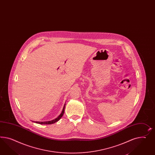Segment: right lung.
<instances>
[{
    "instance_id": "obj_1",
    "label": "right lung",
    "mask_w": 155,
    "mask_h": 155,
    "mask_svg": "<svg viewBox=\"0 0 155 155\" xmlns=\"http://www.w3.org/2000/svg\"><path fill=\"white\" fill-rule=\"evenodd\" d=\"M65 103L64 105V107H63V110L61 112V114L59 115L58 117L57 118H56L54 120H52L51 121H43V122H39V121H32L34 122L35 123H37V124H42V125H50V124H54L55 122H56L57 121H58L62 117V116L64 114V110H65Z\"/></svg>"
}]
</instances>
